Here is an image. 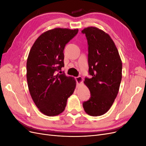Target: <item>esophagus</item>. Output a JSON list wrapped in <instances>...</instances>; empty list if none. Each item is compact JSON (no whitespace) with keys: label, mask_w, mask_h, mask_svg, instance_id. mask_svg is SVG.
Wrapping results in <instances>:
<instances>
[{"label":"esophagus","mask_w":146,"mask_h":146,"mask_svg":"<svg viewBox=\"0 0 146 146\" xmlns=\"http://www.w3.org/2000/svg\"><path fill=\"white\" fill-rule=\"evenodd\" d=\"M75 79H76L77 85H80V84H81L82 83V82H83V78L80 76L75 77Z\"/></svg>","instance_id":"esophagus-1"}]
</instances>
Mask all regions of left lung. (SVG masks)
Masks as SVG:
<instances>
[{"label": "left lung", "instance_id": "1", "mask_svg": "<svg viewBox=\"0 0 146 146\" xmlns=\"http://www.w3.org/2000/svg\"><path fill=\"white\" fill-rule=\"evenodd\" d=\"M88 44V65L91 78L84 83L89 88L91 98L84 102L85 111L99 116L107 113L112 106L122 79V61L115 44L103 30L95 27L84 29Z\"/></svg>", "mask_w": 146, "mask_h": 146}]
</instances>
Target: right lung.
<instances>
[{
	"mask_svg": "<svg viewBox=\"0 0 146 146\" xmlns=\"http://www.w3.org/2000/svg\"><path fill=\"white\" fill-rule=\"evenodd\" d=\"M78 29L55 28L39 36L30 50L27 61V80L31 97L42 113L58 115L76 86V81L60 72L64 64V48ZM60 71V72L59 70Z\"/></svg>",
	"mask_w": 146,
	"mask_h": 146,
	"instance_id": "add662e5",
	"label": "right lung"
}]
</instances>
